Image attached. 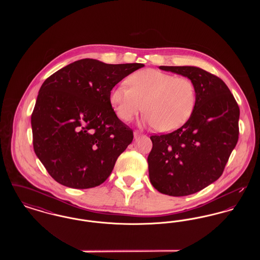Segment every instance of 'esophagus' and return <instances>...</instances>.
I'll return each mask as SVG.
<instances>
[{"instance_id": "34e87169", "label": "esophagus", "mask_w": 260, "mask_h": 260, "mask_svg": "<svg viewBox=\"0 0 260 260\" xmlns=\"http://www.w3.org/2000/svg\"><path fill=\"white\" fill-rule=\"evenodd\" d=\"M134 136H135V138H137L138 136H140V134L139 133H137V132H135V134H134Z\"/></svg>"}]
</instances>
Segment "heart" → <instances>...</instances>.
Instances as JSON below:
<instances>
[{"label":"heart","mask_w":260,"mask_h":260,"mask_svg":"<svg viewBox=\"0 0 260 260\" xmlns=\"http://www.w3.org/2000/svg\"><path fill=\"white\" fill-rule=\"evenodd\" d=\"M126 82L129 87L119 85L112 89L109 98L122 121L133 120L144 107L143 123L169 133L185 124L194 111L196 87L187 77L146 69L131 75Z\"/></svg>","instance_id":"heart-1"}]
</instances>
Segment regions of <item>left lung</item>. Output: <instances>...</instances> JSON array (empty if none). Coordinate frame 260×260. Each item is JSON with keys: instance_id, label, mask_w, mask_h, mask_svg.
Returning a JSON list of instances; mask_svg holds the SVG:
<instances>
[{"instance_id": "left-lung-1", "label": "left lung", "mask_w": 260, "mask_h": 260, "mask_svg": "<svg viewBox=\"0 0 260 260\" xmlns=\"http://www.w3.org/2000/svg\"><path fill=\"white\" fill-rule=\"evenodd\" d=\"M193 81L197 99L185 124L167 135L150 136L149 178L173 197L194 194L217 180L239 138L240 109L220 78L194 66H160Z\"/></svg>"}]
</instances>
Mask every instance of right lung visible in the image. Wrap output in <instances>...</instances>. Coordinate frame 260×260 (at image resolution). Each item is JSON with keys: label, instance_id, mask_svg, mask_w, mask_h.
<instances>
[{"label": "right lung", "instance_id": "obj_1", "mask_svg": "<svg viewBox=\"0 0 260 260\" xmlns=\"http://www.w3.org/2000/svg\"><path fill=\"white\" fill-rule=\"evenodd\" d=\"M142 63L106 64L85 58L50 76L31 116L33 147L50 176L75 189L103 183L134 139L116 115L112 88Z\"/></svg>", "mask_w": 260, "mask_h": 260}]
</instances>
